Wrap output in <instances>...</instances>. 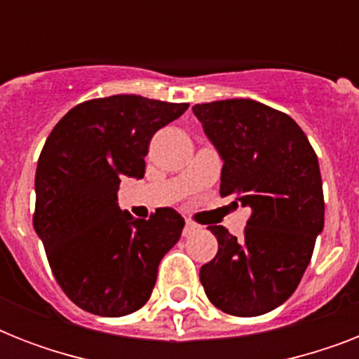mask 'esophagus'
Masks as SVG:
<instances>
[{
    "instance_id": "1",
    "label": "esophagus",
    "mask_w": 359,
    "mask_h": 359,
    "mask_svg": "<svg viewBox=\"0 0 359 359\" xmlns=\"http://www.w3.org/2000/svg\"><path fill=\"white\" fill-rule=\"evenodd\" d=\"M197 227H199V225H197V224H194V222H190V219H186V224H184V231H182V235H184V236L191 235V233H194V231H196Z\"/></svg>"
}]
</instances>
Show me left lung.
Listing matches in <instances>:
<instances>
[{"label": "left lung", "mask_w": 359, "mask_h": 359, "mask_svg": "<svg viewBox=\"0 0 359 359\" xmlns=\"http://www.w3.org/2000/svg\"><path fill=\"white\" fill-rule=\"evenodd\" d=\"M224 158L222 197L250 207L240 238L210 225L218 253L199 278L208 300L235 317H259L296 290L324 227L317 154L289 115L250 98L196 104Z\"/></svg>", "instance_id": "left-lung-1"}]
</instances>
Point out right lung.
I'll return each instance as SVG.
<instances>
[{"label":"right lung","instance_id":"add662e5","mask_svg":"<svg viewBox=\"0 0 359 359\" xmlns=\"http://www.w3.org/2000/svg\"><path fill=\"white\" fill-rule=\"evenodd\" d=\"M190 104L114 95L78 104L42 147L33 227L63 292L83 311L123 317L151 298L158 264L184 218L156 208L134 219L117 207L123 177L143 179L152 135Z\"/></svg>","mask_w":359,"mask_h":359}]
</instances>
